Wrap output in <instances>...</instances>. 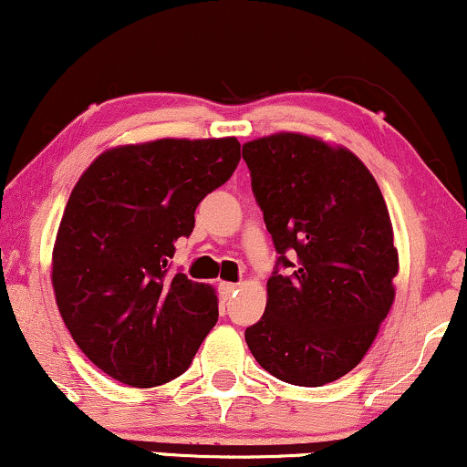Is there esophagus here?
<instances>
[{
    "label": "esophagus",
    "mask_w": 467,
    "mask_h": 467,
    "mask_svg": "<svg viewBox=\"0 0 467 467\" xmlns=\"http://www.w3.org/2000/svg\"><path fill=\"white\" fill-rule=\"evenodd\" d=\"M237 288L239 285H234V282H220V291L223 297H230L233 293H237Z\"/></svg>",
    "instance_id": "34e87169"
}]
</instances>
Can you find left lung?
<instances>
[{"label": "left lung", "mask_w": 467, "mask_h": 467, "mask_svg": "<svg viewBox=\"0 0 467 467\" xmlns=\"http://www.w3.org/2000/svg\"><path fill=\"white\" fill-rule=\"evenodd\" d=\"M244 159L277 263L293 267L267 280L265 315L245 342L277 379L326 386L362 362L394 304L386 200L359 157L315 135H265L245 141Z\"/></svg>", "instance_id": "8db88e82"}]
</instances>
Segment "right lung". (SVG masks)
Instances as JSON below:
<instances>
[{"label":"right lung","instance_id":"add662e5","mask_svg":"<svg viewBox=\"0 0 467 467\" xmlns=\"http://www.w3.org/2000/svg\"><path fill=\"white\" fill-rule=\"evenodd\" d=\"M241 159L237 138H163L114 146L70 192L51 254V285L70 336L94 366L131 388L190 368L217 323L215 288L170 275L206 193Z\"/></svg>","mask_w":467,"mask_h":467}]
</instances>
